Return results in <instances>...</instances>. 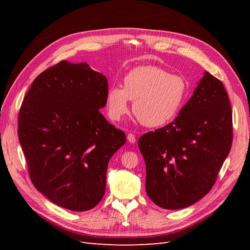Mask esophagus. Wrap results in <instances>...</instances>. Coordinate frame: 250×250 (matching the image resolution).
Masks as SVG:
<instances>
[{"mask_svg": "<svg viewBox=\"0 0 250 250\" xmlns=\"http://www.w3.org/2000/svg\"><path fill=\"white\" fill-rule=\"evenodd\" d=\"M127 140H128V142H129V143L134 144L135 143V135L132 134V133H129V134L127 135Z\"/></svg>", "mask_w": 250, "mask_h": 250, "instance_id": "obj_1", "label": "esophagus"}]
</instances>
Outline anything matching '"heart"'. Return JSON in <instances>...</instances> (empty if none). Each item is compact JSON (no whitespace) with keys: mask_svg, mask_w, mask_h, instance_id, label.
<instances>
[{"mask_svg":"<svg viewBox=\"0 0 250 250\" xmlns=\"http://www.w3.org/2000/svg\"><path fill=\"white\" fill-rule=\"evenodd\" d=\"M188 95V82L184 76L156 65H142L125 75L123 87L108 88L106 107L110 119L120 121L132 100V111L142 125L160 127L177 117Z\"/></svg>","mask_w":250,"mask_h":250,"instance_id":"1","label":"heart"}]
</instances>
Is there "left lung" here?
I'll return each instance as SVG.
<instances>
[{"label":"left lung","instance_id":"8db88e82","mask_svg":"<svg viewBox=\"0 0 250 250\" xmlns=\"http://www.w3.org/2000/svg\"><path fill=\"white\" fill-rule=\"evenodd\" d=\"M232 143V116L222 82L204 73L176 119L143 134L146 192L166 209L190 207L216 183Z\"/></svg>","mask_w":250,"mask_h":250}]
</instances>
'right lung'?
<instances>
[{
    "instance_id": "right-lung-1",
    "label": "right lung",
    "mask_w": 250,
    "mask_h": 250,
    "mask_svg": "<svg viewBox=\"0 0 250 250\" xmlns=\"http://www.w3.org/2000/svg\"><path fill=\"white\" fill-rule=\"evenodd\" d=\"M106 77L86 62H58L37 76L19 115V140L32 184L57 206L84 211L103 198L109 160L125 133L99 111Z\"/></svg>"
}]
</instances>
